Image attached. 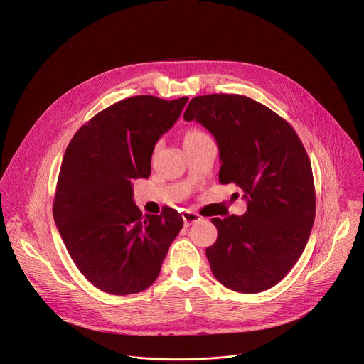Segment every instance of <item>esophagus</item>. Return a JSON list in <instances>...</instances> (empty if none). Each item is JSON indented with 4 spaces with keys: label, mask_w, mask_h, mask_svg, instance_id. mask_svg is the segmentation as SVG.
<instances>
[{
    "label": "esophagus",
    "mask_w": 364,
    "mask_h": 364,
    "mask_svg": "<svg viewBox=\"0 0 364 364\" xmlns=\"http://www.w3.org/2000/svg\"><path fill=\"white\" fill-rule=\"evenodd\" d=\"M183 220H184V225L186 226H190V225H193V223H197V222H200L201 220V216L200 215H197V213H194V212H184L183 213Z\"/></svg>",
    "instance_id": "obj_1"
}]
</instances>
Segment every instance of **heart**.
I'll list each match as a JSON object with an SVG mask.
<instances>
[{"mask_svg": "<svg viewBox=\"0 0 364 364\" xmlns=\"http://www.w3.org/2000/svg\"><path fill=\"white\" fill-rule=\"evenodd\" d=\"M200 135H204V132H201L200 129H188V131L184 134L183 141L191 139V138H197V136H200Z\"/></svg>", "mask_w": 364, "mask_h": 364, "instance_id": "obj_1", "label": "heart"}]
</instances>
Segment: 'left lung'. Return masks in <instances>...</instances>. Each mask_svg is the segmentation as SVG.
<instances>
[{
    "mask_svg": "<svg viewBox=\"0 0 364 364\" xmlns=\"http://www.w3.org/2000/svg\"><path fill=\"white\" fill-rule=\"evenodd\" d=\"M210 131L220 151L219 181L243 190L247 212L213 218L218 239L205 249L226 288L256 294L296 264L316 219V188L306 151L294 128L247 96H196L184 112Z\"/></svg>",
    "mask_w": 364,
    "mask_h": 364,
    "instance_id": "obj_1",
    "label": "left lung"
}]
</instances>
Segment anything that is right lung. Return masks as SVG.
<instances>
[{
    "mask_svg": "<svg viewBox=\"0 0 364 364\" xmlns=\"http://www.w3.org/2000/svg\"><path fill=\"white\" fill-rule=\"evenodd\" d=\"M187 100L127 97L89 119L66 148L53 218L75 265L103 292L146 289L183 228L181 215L170 207L142 216L132 180L149 177L154 146Z\"/></svg>",
    "mask_w": 364,
    "mask_h": 364,
    "instance_id": "right-lung-1",
    "label": "right lung"
}]
</instances>
